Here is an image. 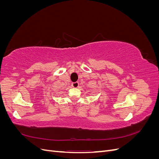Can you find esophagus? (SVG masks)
Wrapping results in <instances>:
<instances>
[{
	"mask_svg": "<svg viewBox=\"0 0 159 159\" xmlns=\"http://www.w3.org/2000/svg\"><path fill=\"white\" fill-rule=\"evenodd\" d=\"M71 86L73 88H78L79 87V83L78 82H74V83H72V84H71Z\"/></svg>",
	"mask_w": 159,
	"mask_h": 159,
	"instance_id": "1",
	"label": "esophagus"
}]
</instances>
